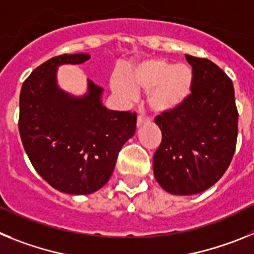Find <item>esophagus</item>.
Segmentation results:
<instances>
[{
    "mask_svg": "<svg viewBox=\"0 0 254 254\" xmlns=\"http://www.w3.org/2000/svg\"><path fill=\"white\" fill-rule=\"evenodd\" d=\"M149 122V118L145 116H138L137 117V126H141L143 125V123H147Z\"/></svg>",
    "mask_w": 254,
    "mask_h": 254,
    "instance_id": "esophagus-1",
    "label": "esophagus"
}]
</instances>
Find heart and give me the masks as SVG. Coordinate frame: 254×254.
Instances as JSON below:
<instances>
[{"mask_svg":"<svg viewBox=\"0 0 254 254\" xmlns=\"http://www.w3.org/2000/svg\"><path fill=\"white\" fill-rule=\"evenodd\" d=\"M192 86L193 72L190 66L163 58L143 61L111 78L112 91L121 100L129 103L137 98V90L147 91V103L158 113L176 111L185 104Z\"/></svg>","mask_w":254,"mask_h":254,"instance_id":"b5f03b06","label":"heart"}]
</instances>
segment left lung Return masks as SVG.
Instances as JSON below:
<instances>
[{
	"label": "left lung",
	"instance_id": "obj_1",
	"mask_svg": "<svg viewBox=\"0 0 254 254\" xmlns=\"http://www.w3.org/2000/svg\"><path fill=\"white\" fill-rule=\"evenodd\" d=\"M186 60L193 72L192 93L176 111L155 118L163 140L152 161L161 188L178 196L203 192L223 177L238 136L232 80L206 58Z\"/></svg>",
	"mask_w": 254,
	"mask_h": 254
}]
</instances>
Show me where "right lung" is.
Segmentation results:
<instances>
[{
    "mask_svg": "<svg viewBox=\"0 0 254 254\" xmlns=\"http://www.w3.org/2000/svg\"><path fill=\"white\" fill-rule=\"evenodd\" d=\"M89 58L87 53L51 58L30 73L20 93L24 149L39 176L68 194L100 190L111 178L118 152L136 131V113L109 111L102 103L103 89L90 80L81 96L58 86V67Z\"/></svg>",
    "mask_w": 254,
    "mask_h": 254,
    "instance_id": "obj_1",
    "label": "right lung"
}]
</instances>
